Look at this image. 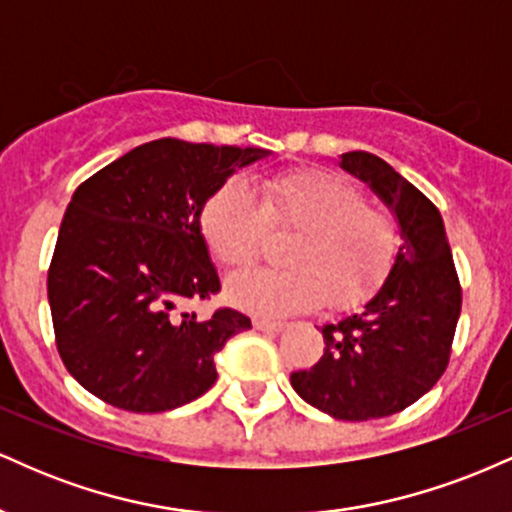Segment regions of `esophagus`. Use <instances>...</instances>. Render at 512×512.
I'll list each match as a JSON object with an SVG mask.
<instances>
[{
    "label": "esophagus",
    "mask_w": 512,
    "mask_h": 512,
    "mask_svg": "<svg viewBox=\"0 0 512 512\" xmlns=\"http://www.w3.org/2000/svg\"><path fill=\"white\" fill-rule=\"evenodd\" d=\"M252 327H255L257 332H269V334H274V332H281L284 330V322H272V320H260V317H257L255 322H252Z\"/></svg>",
    "instance_id": "esophagus-1"
}]
</instances>
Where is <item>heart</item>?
<instances>
[{
    "label": "heart",
    "mask_w": 512,
    "mask_h": 512,
    "mask_svg": "<svg viewBox=\"0 0 512 512\" xmlns=\"http://www.w3.org/2000/svg\"><path fill=\"white\" fill-rule=\"evenodd\" d=\"M211 255L248 267L272 233H296L284 260L291 269H250L228 279L226 298L243 313L289 317L317 305L349 308L378 289L397 252V226L368 207L358 187L320 170L262 180L223 182L199 216Z\"/></svg>",
    "instance_id": "b5f03b06"
}]
</instances>
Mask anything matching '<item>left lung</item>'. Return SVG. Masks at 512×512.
Returning a JSON list of instances; mask_svg holds the SVG:
<instances>
[{
    "mask_svg": "<svg viewBox=\"0 0 512 512\" xmlns=\"http://www.w3.org/2000/svg\"><path fill=\"white\" fill-rule=\"evenodd\" d=\"M395 216L399 248L361 310L322 325L325 354L291 373L310 407L342 421L383 419L438 383L460 320L462 291L440 211L390 163L368 151L339 156Z\"/></svg>",
    "mask_w": 512,
    "mask_h": 512,
    "instance_id": "left-lung-1",
    "label": "left lung"
}]
</instances>
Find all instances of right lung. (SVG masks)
<instances>
[{
  "mask_svg": "<svg viewBox=\"0 0 512 512\" xmlns=\"http://www.w3.org/2000/svg\"><path fill=\"white\" fill-rule=\"evenodd\" d=\"M272 151L156 139L76 187L48 272L57 351L84 390L156 414L202 397L216 354L250 330L236 310L199 317L219 291L199 216L240 168Z\"/></svg>",
  "mask_w": 512,
  "mask_h": 512,
  "instance_id": "obj_1",
  "label": "right lung"
}]
</instances>
